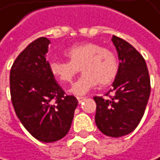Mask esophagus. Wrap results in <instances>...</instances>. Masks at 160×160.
<instances>
[{
  "instance_id": "34e87169",
  "label": "esophagus",
  "mask_w": 160,
  "mask_h": 160,
  "mask_svg": "<svg viewBox=\"0 0 160 160\" xmlns=\"http://www.w3.org/2000/svg\"><path fill=\"white\" fill-rule=\"evenodd\" d=\"M77 98H78V100L79 103H82V102L83 100H85V99H86V98H85V97H77Z\"/></svg>"
}]
</instances>
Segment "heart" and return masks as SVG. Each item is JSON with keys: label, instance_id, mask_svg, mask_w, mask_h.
Here are the masks:
<instances>
[{"label": "heart", "instance_id": "b5f03b06", "mask_svg": "<svg viewBox=\"0 0 160 160\" xmlns=\"http://www.w3.org/2000/svg\"><path fill=\"white\" fill-rule=\"evenodd\" d=\"M67 61H52L51 74L62 83L71 82L81 67L82 75L73 84L70 92L82 96L98 83L108 85L118 74V61L113 51L95 42H82L70 46L64 51Z\"/></svg>", "mask_w": 160, "mask_h": 160}]
</instances>
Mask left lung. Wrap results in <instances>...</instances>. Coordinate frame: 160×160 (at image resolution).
I'll return each instance as SVG.
<instances>
[{
    "label": "left lung",
    "mask_w": 160,
    "mask_h": 160,
    "mask_svg": "<svg viewBox=\"0 0 160 160\" xmlns=\"http://www.w3.org/2000/svg\"><path fill=\"white\" fill-rule=\"evenodd\" d=\"M112 42L118 55V70L113 88L104 95L109 98L94 97L95 121L102 134L119 138L133 132L139 124L150 97L151 83L141 54L117 36H113Z\"/></svg>",
    "instance_id": "1"
}]
</instances>
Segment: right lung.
I'll return each instance as SVG.
<instances>
[{
  "label": "right lung",
  "mask_w": 160,
  "mask_h": 160,
  "mask_svg": "<svg viewBox=\"0 0 160 160\" xmlns=\"http://www.w3.org/2000/svg\"><path fill=\"white\" fill-rule=\"evenodd\" d=\"M50 41L41 37L20 53L10 70V95L24 128L42 142L57 141L69 132L78 105L49 70Z\"/></svg>",
  "instance_id": "obj_1"
}]
</instances>
